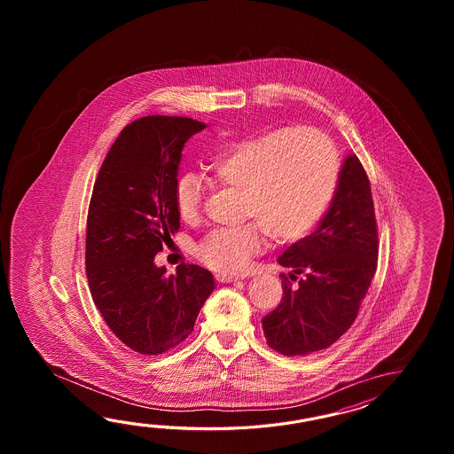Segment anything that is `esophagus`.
I'll return each instance as SVG.
<instances>
[{
	"label": "esophagus",
	"instance_id": "1",
	"mask_svg": "<svg viewBox=\"0 0 454 454\" xmlns=\"http://www.w3.org/2000/svg\"><path fill=\"white\" fill-rule=\"evenodd\" d=\"M215 279L219 280V282H223V284H231V282H239L240 278L231 276V274H217Z\"/></svg>",
	"mask_w": 454,
	"mask_h": 454
}]
</instances>
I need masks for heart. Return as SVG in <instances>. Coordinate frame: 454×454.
<instances>
[{"instance_id":"heart-1","label":"heart","mask_w":454,"mask_h":454,"mask_svg":"<svg viewBox=\"0 0 454 454\" xmlns=\"http://www.w3.org/2000/svg\"><path fill=\"white\" fill-rule=\"evenodd\" d=\"M214 182L245 194V215L256 223L214 231L198 245L211 270L241 272L260 253L268 231L276 243L309 235L328 209L338 186V155L315 129L280 128L225 145L209 165ZM176 213L194 223L203 206V184L192 174L174 186Z\"/></svg>"}]
</instances>
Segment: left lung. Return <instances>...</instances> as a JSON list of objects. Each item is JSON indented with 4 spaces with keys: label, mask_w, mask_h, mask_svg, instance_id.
<instances>
[{
    "label": "left lung",
    "mask_w": 454,
    "mask_h": 454,
    "mask_svg": "<svg viewBox=\"0 0 454 454\" xmlns=\"http://www.w3.org/2000/svg\"><path fill=\"white\" fill-rule=\"evenodd\" d=\"M378 231L367 174L356 154L344 159L328 213L318 229L278 258L297 287L282 280L278 309L262 318L270 348L307 356L334 344L357 318L375 276Z\"/></svg>",
    "instance_id": "obj_1"
}]
</instances>
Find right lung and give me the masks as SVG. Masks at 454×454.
I'll return each mask as SVG.
<instances>
[{"label": "right lung", "mask_w": 454, "mask_h": 454, "mask_svg": "<svg viewBox=\"0 0 454 454\" xmlns=\"http://www.w3.org/2000/svg\"><path fill=\"white\" fill-rule=\"evenodd\" d=\"M206 125L153 115L125 126L98 170L89 204L86 272L108 328L128 348L157 356L192 334L213 274L180 264L165 274L154 258L180 229L174 186L184 145Z\"/></svg>", "instance_id": "1"}]
</instances>
